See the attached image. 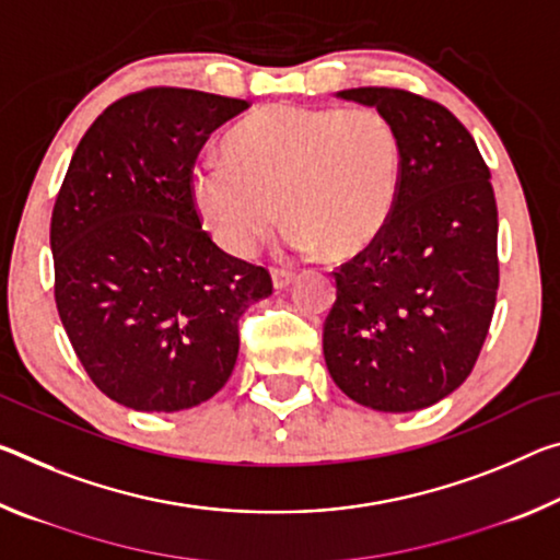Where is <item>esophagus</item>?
<instances>
[{
	"instance_id": "obj_1",
	"label": "esophagus",
	"mask_w": 560,
	"mask_h": 560,
	"mask_svg": "<svg viewBox=\"0 0 560 560\" xmlns=\"http://www.w3.org/2000/svg\"><path fill=\"white\" fill-rule=\"evenodd\" d=\"M271 281H273V289H277V291L289 289L291 283L296 281V273L294 271H287V269H273L271 271Z\"/></svg>"
}]
</instances>
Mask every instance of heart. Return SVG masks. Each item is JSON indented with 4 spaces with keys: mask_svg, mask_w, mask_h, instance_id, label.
Here are the masks:
<instances>
[{
    "mask_svg": "<svg viewBox=\"0 0 560 560\" xmlns=\"http://www.w3.org/2000/svg\"><path fill=\"white\" fill-rule=\"evenodd\" d=\"M226 162L189 172V201L226 254L252 256L283 221L299 252H366L392 219L401 144L376 109L266 104L224 137Z\"/></svg>",
    "mask_w": 560,
    "mask_h": 560,
    "instance_id": "heart-1",
    "label": "heart"
}]
</instances>
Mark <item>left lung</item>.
I'll return each instance as SVG.
<instances>
[{"instance_id": "8db88e82", "label": "left lung", "mask_w": 560, "mask_h": 560, "mask_svg": "<svg viewBox=\"0 0 560 560\" xmlns=\"http://www.w3.org/2000/svg\"><path fill=\"white\" fill-rule=\"evenodd\" d=\"M336 96L374 106L401 144L392 219L334 271L324 359L341 392L386 413L439 404L474 371L499 291V209L474 137L406 89Z\"/></svg>"}]
</instances>
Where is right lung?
Masks as SVG:
<instances>
[{
	"instance_id": "add662e5",
	"label": "right lung",
	"mask_w": 560,
	"mask_h": 560,
	"mask_svg": "<svg viewBox=\"0 0 560 560\" xmlns=\"http://www.w3.org/2000/svg\"><path fill=\"white\" fill-rule=\"evenodd\" d=\"M248 102L179 86L117 100L79 141L51 211L55 299L94 386L182 411L232 376L238 318L273 291L211 242L189 201L201 147Z\"/></svg>"
}]
</instances>
